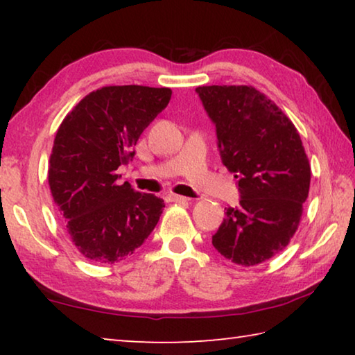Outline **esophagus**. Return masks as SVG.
Wrapping results in <instances>:
<instances>
[{"instance_id": "esophagus-1", "label": "esophagus", "mask_w": 355, "mask_h": 355, "mask_svg": "<svg viewBox=\"0 0 355 355\" xmlns=\"http://www.w3.org/2000/svg\"><path fill=\"white\" fill-rule=\"evenodd\" d=\"M167 200H169V202H175V203H186V202H189L188 197L177 196V194H169V196H167Z\"/></svg>"}]
</instances>
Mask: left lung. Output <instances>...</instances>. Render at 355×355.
Instances as JSON below:
<instances>
[{
    "label": "left lung",
    "mask_w": 355,
    "mask_h": 355,
    "mask_svg": "<svg viewBox=\"0 0 355 355\" xmlns=\"http://www.w3.org/2000/svg\"><path fill=\"white\" fill-rule=\"evenodd\" d=\"M216 125L222 164L238 178L239 205L227 208L214 249L241 266L284 250L297 230L310 164L296 127L252 86L196 89Z\"/></svg>",
    "instance_id": "8db88e82"
}]
</instances>
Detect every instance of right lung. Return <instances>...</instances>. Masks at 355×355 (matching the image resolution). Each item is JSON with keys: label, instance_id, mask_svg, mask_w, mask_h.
<instances>
[{"label": "right lung", "instance_id": "obj_1", "mask_svg": "<svg viewBox=\"0 0 355 355\" xmlns=\"http://www.w3.org/2000/svg\"><path fill=\"white\" fill-rule=\"evenodd\" d=\"M172 91L106 86L86 95L59 127L48 183L71 243L89 261L112 264L141 248L164 200L137 192L119 166L133 159L142 131L169 103Z\"/></svg>", "mask_w": 355, "mask_h": 355}]
</instances>
